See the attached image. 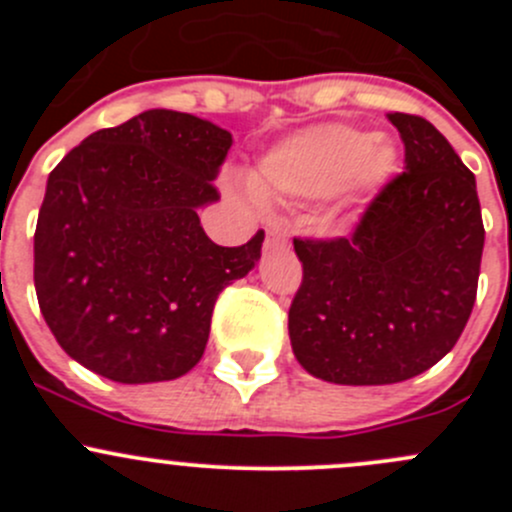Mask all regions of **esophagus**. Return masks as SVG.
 <instances>
[{
  "label": "esophagus",
  "mask_w": 512,
  "mask_h": 512,
  "mask_svg": "<svg viewBox=\"0 0 512 512\" xmlns=\"http://www.w3.org/2000/svg\"><path fill=\"white\" fill-rule=\"evenodd\" d=\"M287 242V227L282 223H272L267 227V245L277 247V245H285Z\"/></svg>",
  "instance_id": "obj_1"
}]
</instances>
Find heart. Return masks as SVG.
<instances>
[{
    "label": "heart",
    "mask_w": 512,
    "mask_h": 512,
    "mask_svg": "<svg viewBox=\"0 0 512 512\" xmlns=\"http://www.w3.org/2000/svg\"><path fill=\"white\" fill-rule=\"evenodd\" d=\"M394 163V151L369 131L324 123L272 148L252 170L250 185L262 198L332 195L349 183H379Z\"/></svg>",
    "instance_id": "heart-1"
}]
</instances>
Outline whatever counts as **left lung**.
I'll return each instance as SVG.
<instances>
[{"mask_svg":"<svg viewBox=\"0 0 512 512\" xmlns=\"http://www.w3.org/2000/svg\"><path fill=\"white\" fill-rule=\"evenodd\" d=\"M404 170L349 235L294 237L302 285L289 304L294 356L332 384H396L456 347L478 292L485 227L476 175L441 131L386 113Z\"/></svg>","mask_w":512,"mask_h":512,"instance_id":"left-lung-1","label":"left lung"}]
</instances>
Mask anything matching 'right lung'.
<instances>
[{"label": "right lung", "instance_id": "right-lung-1", "mask_svg": "<svg viewBox=\"0 0 512 512\" xmlns=\"http://www.w3.org/2000/svg\"><path fill=\"white\" fill-rule=\"evenodd\" d=\"M232 136L180 111L91 133L49 173L34 232V287L71 359L121 384L170 381L205 352L220 292L262 255L265 232L215 245L200 205L218 200Z\"/></svg>", "mask_w": 512, "mask_h": 512}]
</instances>
